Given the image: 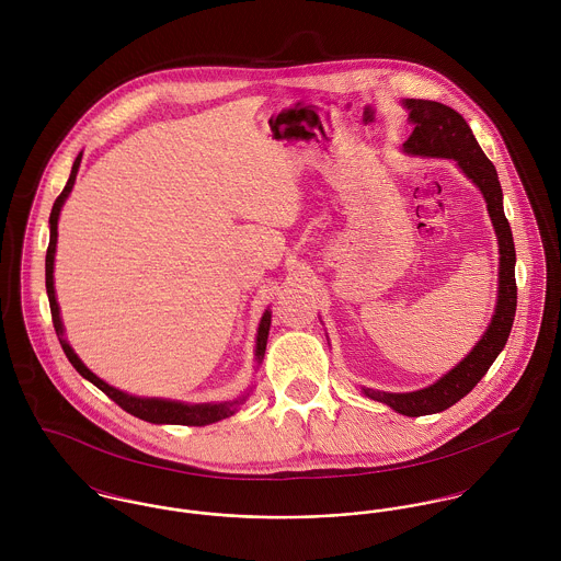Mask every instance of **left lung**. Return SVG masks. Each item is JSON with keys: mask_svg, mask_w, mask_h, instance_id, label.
Masks as SVG:
<instances>
[{"mask_svg": "<svg viewBox=\"0 0 561 561\" xmlns=\"http://www.w3.org/2000/svg\"><path fill=\"white\" fill-rule=\"evenodd\" d=\"M401 105L408 110L412 125L410 138L403 142V153L419 158H445L458 163V168L480 187L496 233L499 243V289L494 316L481 334L476 347L443 378L434 385L412 393H387L376 389H363L374 401H382L405 416H423L451 408L473 391V387L485 376L494 358L507 343L514 316H516V250L512 229L503 211V192L492 161L481 151L467 121L438 101L427 99H403Z\"/></svg>", "mask_w": 561, "mask_h": 561, "instance_id": "obj_1", "label": "left lung"}]
</instances>
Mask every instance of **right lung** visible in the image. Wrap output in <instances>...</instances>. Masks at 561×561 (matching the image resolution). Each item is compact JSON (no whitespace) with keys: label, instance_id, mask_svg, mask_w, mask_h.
Returning <instances> with one entry per match:
<instances>
[{"label":"right lung","instance_id":"add662e5","mask_svg":"<svg viewBox=\"0 0 561 561\" xmlns=\"http://www.w3.org/2000/svg\"><path fill=\"white\" fill-rule=\"evenodd\" d=\"M81 153L73 161L71 168V176L62 190V194L56 198L51 216H49V248H47V256H45V285H47V298H49V307H51V320L56 334L60 339V345L67 354V358L71 360V365L80 371L81 378H85L88 382H92L96 389H101L110 400L116 401L123 410H127L129 414L149 421V423H170V425H209L216 421H222L231 414H236L240 410L241 403L248 400V396L252 393V387L240 396L238 400L216 401V403H185V401L160 400V398H138V396H129L116 387H110L107 382H103L96 374H92L83 363L80 356L76 354V350L69 345L67 336H65V325L60 318V307L56 300V287H54V261H56V243H58V220H60V211L65 201L69 198L73 185H76V176L80 170ZM270 323H272V311L265 309L263 318L259 321L256 328V345H254V358L256 365H261L263 356H265V345H267V334H270Z\"/></svg>","mask_w":561,"mask_h":561}]
</instances>
